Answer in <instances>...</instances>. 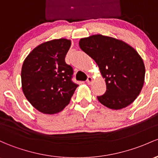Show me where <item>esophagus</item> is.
Instances as JSON below:
<instances>
[{
    "mask_svg": "<svg viewBox=\"0 0 158 158\" xmlns=\"http://www.w3.org/2000/svg\"><path fill=\"white\" fill-rule=\"evenodd\" d=\"M92 82H93V77H90V76H88L87 80H86V83H87L88 84H90Z\"/></svg>",
    "mask_w": 158,
    "mask_h": 158,
    "instance_id": "34e87169",
    "label": "esophagus"
}]
</instances>
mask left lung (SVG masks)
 Returning <instances> with one entry per match:
<instances>
[{"mask_svg": "<svg viewBox=\"0 0 158 158\" xmlns=\"http://www.w3.org/2000/svg\"><path fill=\"white\" fill-rule=\"evenodd\" d=\"M81 50L99 66L106 84V92L97 96L101 104L113 110L126 108L139 95L145 68L136 50L124 41L94 35L81 38Z\"/></svg>", "mask_w": 158, "mask_h": 158, "instance_id": "8db88e82", "label": "left lung"}]
</instances>
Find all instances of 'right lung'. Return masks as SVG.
I'll return each mask as SVG.
<instances>
[{
    "mask_svg": "<svg viewBox=\"0 0 158 158\" xmlns=\"http://www.w3.org/2000/svg\"><path fill=\"white\" fill-rule=\"evenodd\" d=\"M71 43L65 38L44 42L24 60L22 89L28 101L40 112L54 114L62 111L78 86L72 81V67L65 61Z\"/></svg>",
    "mask_w": 158,
    "mask_h": 158,
    "instance_id": "right-lung-1",
    "label": "right lung"
}]
</instances>
